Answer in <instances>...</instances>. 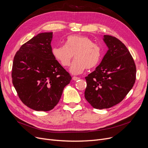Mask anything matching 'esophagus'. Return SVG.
<instances>
[{
    "label": "esophagus",
    "instance_id": "obj_1",
    "mask_svg": "<svg viewBox=\"0 0 148 148\" xmlns=\"http://www.w3.org/2000/svg\"><path fill=\"white\" fill-rule=\"evenodd\" d=\"M72 79H73V80H74V81H76V80H79L80 78H79V77H73V78H72Z\"/></svg>",
    "mask_w": 148,
    "mask_h": 148
}]
</instances>
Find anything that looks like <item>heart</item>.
<instances>
[{
  "label": "heart",
  "mask_w": 148,
  "mask_h": 148,
  "mask_svg": "<svg viewBox=\"0 0 148 148\" xmlns=\"http://www.w3.org/2000/svg\"><path fill=\"white\" fill-rule=\"evenodd\" d=\"M53 57L63 66H68L73 58L69 71L73 74L83 73L85 69H92L98 65L101 58V49L91 39L84 35H70L65 45L54 46L51 49Z\"/></svg>",
  "instance_id": "b5f03b06"
}]
</instances>
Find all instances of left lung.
I'll use <instances>...</instances> for the list:
<instances>
[{"mask_svg":"<svg viewBox=\"0 0 148 148\" xmlns=\"http://www.w3.org/2000/svg\"><path fill=\"white\" fill-rule=\"evenodd\" d=\"M103 40L108 50L95 71L85 77L84 97L97 109L121 102L133 88L136 75L134 61L126 46L110 35H104Z\"/></svg>","mask_w":148,"mask_h":148,"instance_id":"obj_1","label":"left lung"}]
</instances>
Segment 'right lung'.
Returning a JSON list of instances; mask_svg holds the SVG:
<instances>
[{"instance_id":"add662e5","label":"right lung","mask_w":148,"mask_h":148,"mask_svg":"<svg viewBox=\"0 0 148 148\" xmlns=\"http://www.w3.org/2000/svg\"><path fill=\"white\" fill-rule=\"evenodd\" d=\"M53 32L39 34L23 44L14 58L12 79L21 101L36 111L59 103L71 77L51 53Z\"/></svg>"}]
</instances>
